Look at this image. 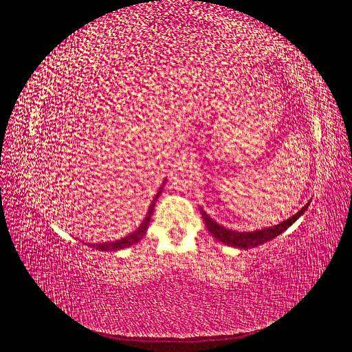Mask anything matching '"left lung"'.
<instances>
[{
	"instance_id": "left-lung-1",
	"label": "left lung",
	"mask_w": 352,
	"mask_h": 352,
	"mask_svg": "<svg viewBox=\"0 0 352 352\" xmlns=\"http://www.w3.org/2000/svg\"><path fill=\"white\" fill-rule=\"evenodd\" d=\"M307 207H308V204L304 206L291 219L282 221L280 225H276L273 228L261 229V230H254V232H235V230H230V229H226V228L220 226L219 223H216L211 217H208L206 211L201 210V214H202V219H204V221H206V226L208 228L210 233L216 239H219L220 242L226 243V245H230V247L248 250V248H252V247H257V245L269 242V241L274 239L278 235H280L282 232H285L298 217L302 214V212L307 210Z\"/></svg>"
}]
</instances>
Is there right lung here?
<instances>
[{
    "label": "right lung",
    "instance_id": "add662e5",
    "mask_svg": "<svg viewBox=\"0 0 352 352\" xmlns=\"http://www.w3.org/2000/svg\"><path fill=\"white\" fill-rule=\"evenodd\" d=\"M162 190H163V186L160 188V190L157 192L155 198L153 199L151 206H150V210H148L146 217H145L144 221L141 223V226L138 228L133 233H131L129 236L122 238V239L116 241V242H102V243H92V245L89 243V247H92V248H95V250H100V251H117V250H123V248H126V247H131V245L136 243L138 241H141L142 236L146 233L148 226H150L151 214H153V210H154V206H155V201H157V198L160 197V194H162Z\"/></svg>",
    "mask_w": 352,
    "mask_h": 352
}]
</instances>
